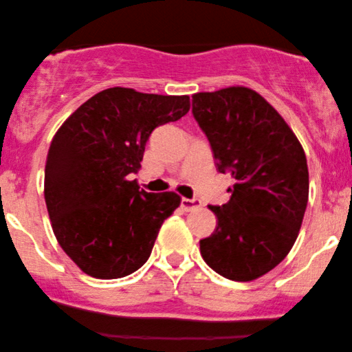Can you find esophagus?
Returning a JSON list of instances; mask_svg holds the SVG:
<instances>
[{
  "label": "esophagus",
  "mask_w": 352,
  "mask_h": 352,
  "mask_svg": "<svg viewBox=\"0 0 352 352\" xmlns=\"http://www.w3.org/2000/svg\"><path fill=\"white\" fill-rule=\"evenodd\" d=\"M200 205H202V202H200L199 199H182L181 200V208L184 210V212H190V210L194 208H199Z\"/></svg>",
  "instance_id": "obj_1"
}]
</instances>
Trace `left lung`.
<instances>
[{"label":"left lung","mask_w":352,"mask_h":352,"mask_svg":"<svg viewBox=\"0 0 352 352\" xmlns=\"http://www.w3.org/2000/svg\"><path fill=\"white\" fill-rule=\"evenodd\" d=\"M192 113L220 173L234 179L200 254L218 275L252 281L273 270L298 239L309 200L307 160L298 137L262 95L236 85L192 95Z\"/></svg>","instance_id":"8db88e82"}]
</instances>
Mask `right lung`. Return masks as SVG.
Here are the masks:
<instances>
[{"mask_svg": "<svg viewBox=\"0 0 352 352\" xmlns=\"http://www.w3.org/2000/svg\"><path fill=\"white\" fill-rule=\"evenodd\" d=\"M187 95L102 90L63 122L45 165V202L59 245L89 276L115 280L147 262L176 192L139 190L145 144L155 127L189 111Z\"/></svg>", "mask_w": 352, "mask_h": 352, "instance_id": "right-lung-1", "label": "right lung"}]
</instances>
